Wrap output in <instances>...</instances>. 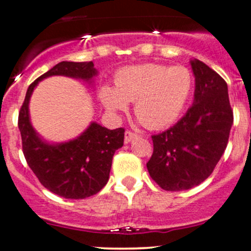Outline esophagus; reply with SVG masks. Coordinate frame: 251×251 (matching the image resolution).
<instances>
[{"label":"esophagus","instance_id":"obj_1","mask_svg":"<svg viewBox=\"0 0 251 251\" xmlns=\"http://www.w3.org/2000/svg\"><path fill=\"white\" fill-rule=\"evenodd\" d=\"M137 138H138V134H135L131 131H126L125 132V139H124V142H125V144H128V143L133 142V140L137 139Z\"/></svg>","mask_w":251,"mask_h":251}]
</instances>
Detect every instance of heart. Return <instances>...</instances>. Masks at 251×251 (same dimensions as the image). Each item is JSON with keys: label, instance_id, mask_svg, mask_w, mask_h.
<instances>
[{"label": "heart", "instance_id": "b5f03b06", "mask_svg": "<svg viewBox=\"0 0 251 251\" xmlns=\"http://www.w3.org/2000/svg\"><path fill=\"white\" fill-rule=\"evenodd\" d=\"M114 87L100 88V101L109 113L125 112L134 102V114L146 127H166L179 117L192 89V75L184 66H128L118 71Z\"/></svg>", "mask_w": 251, "mask_h": 251}]
</instances>
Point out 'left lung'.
Returning a JSON list of instances; mask_svg holds the SVG:
<instances>
[{
  "label": "left lung",
  "instance_id": "1",
  "mask_svg": "<svg viewBox=\"0 0 251 251\" xmlns=\"http://www.w3.org/2000/svg\"><path fill=\"white\" fill-rule=\"evenodd\" d=\"M195 75L192 106L176 125L152 135L149 174L166 191L189 190L214 171L234 123L227 85L209 66L190 60Z\"/></svg>",
  "mask_w": 251,
  "mask_h": 251
}]
</instances>
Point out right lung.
<instances>
[{
  "label": "right lung",
  "instance_id": "add662e5",
  "mask_svg": "<svg viewBox=\"0 0 251 251\" xmlns=\"http://www.w3.org/2000/svg\"><path fill=\"white\" fill-rule=\"evenodd\" d=\"M54 75L93 85L98 71L92 61H62L31 83L19 113L22 149L31 171L46 189L68 200H83L98 194L107 184L114 152L124 145L125 129H108L92 122L79 137L68 142L43 139L30 123L29 101L39 82Z\"/></svg>",
  "mask_w": 251,
  "mask_h": 251
}]
</instances>
